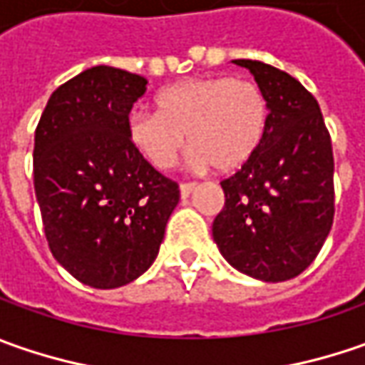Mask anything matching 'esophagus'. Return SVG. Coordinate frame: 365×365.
<instances>
[{
  "label": "esophagus",
  "mask_w": 365,
  "mask_h": 365,
  "mask_svg": "<svg viewBox=\"0 0 365 365\" xmlns=\"http://www.w3.org/2000/svg\"><path fill=\"white\" fill-rule=\"evenodd\" d=\"M195 187H197L195 182H182V185H180V197H182V199H187L190 192L195 190Z\"/></svg>",
  "instance_id": "1"
}]
</instances>
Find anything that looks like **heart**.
Here are the masks:
<instances>
[{"label":"heart","mask_w":365,"mask_h":365,"mask_svg":"<svg viewBox=\"0 0 365 365\" xmlns=\"http://www.w3.org/2000/svg\"><path fill=\"white\" fill-rule=\"evenodd\" d=\"M156 109L133 111L125 128L132 146L160 170L189 140L195 166L233 173L254 158L268 128V101L250 78H187L162 89Z\"/></svg>","instance_id":"heart-1"}]
</instances>
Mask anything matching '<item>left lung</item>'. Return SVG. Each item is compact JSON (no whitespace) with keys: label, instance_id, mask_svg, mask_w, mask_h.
<instances>
[{"label":"left lung","instance_id":"left-lung-1","mask_svg":"<svg viewBox=\"0 0 365 365\" xmlns=\"http://www.w3.org/2000/svg\"><path fill=\"white\" fill-rule=\"evenodd\" d=\"M245 66L268 101V128L254 158L221 180L225 205L213 240L235 270L264 282L290 280L317 258L333 225V148L317 99L288 73Z\"/></svg>","mask_w":365,"mask_h":365}]
</instances>
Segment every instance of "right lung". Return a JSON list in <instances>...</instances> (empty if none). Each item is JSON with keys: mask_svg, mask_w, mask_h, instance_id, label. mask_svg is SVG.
I'll use <instances>...</instances> for the list:
<instances>
[{"mask_svg": "<svg viewBox=\"0 0 365 365\" xmlns=\"http://www.w3.org/2000/svg\"><path fill=\"white\" fill-rule=\"evenodd\" d=\"M148 81L93 66L50 95L34 135V189L48 247L78 282L118 288L158 256L180 190L132 146Z\"/></svg>", "mask_w": 365, "mask_h": 365, "instance_id": "add662e5", "label": "right lung"}]
</instances>
